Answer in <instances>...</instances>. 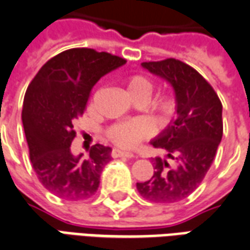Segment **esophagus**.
<instances>
[{"mask_svg": "<svg viewBox=\"0 0 250 250\" xmlns=\"http://www.w3.org/2000/svg\"><path fill=\"white\" fill-rule=\"evenodd\" d=\"M111 156H112V158H135L131 152H125V151H122V149L119 148L112 149V151H111Z\"/></svg>", "mask_w": 250, "mask_h": 250, "instance_id": "1", "label": "esophagus"}]
</instances>
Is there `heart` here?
I'll use <instances>...</instances> for the list:
<instances>
[{
	"instance_id": "b5f03b06",
	"label": "heart",
	"mask_w": 250,
	"mask_h": 250,
	"mask_svg": "<svg viewBox=\"0 0 250 250\" xmlns=\"http://www.w3.org/2000/svg\"><path fill=\"white\" fill-rule=\"evenodd\" d=\"M125 88L127 95L134 102H147V107L151 114L159 120L166 122L176 111V101L168 92H159L155 97L148 98L152 94L153 83L151 79L142 74H134L125 79ZM152 134L151 125L142 119L119 122L110 125L106 131V136L111 143L122 148H134L135 146L147 139Z\"/></svg>"
}]
</instances>
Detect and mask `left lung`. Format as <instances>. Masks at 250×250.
<instances>
[{"instance_id":"obj_1","label":"left lung","mask_w":250,"mask_h":250,"mask_svg":"<svg viewBox=\"0 0 250 250\" xmlns=\"http://www.w3.org/2000/svg\"><path fill=\"white\" fill-rule=\"evenodd\" d=\"M144 68L171 83L176 95V114L151 143L175 162L153 159V176L136 188L146 200L176 203L200 186L212 166L223 138V104L203 75L175 58L143 62Z\"/></svg>"}]
</instances>
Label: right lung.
Wrapping results in <instances>:
<instances>
[{
	"instance_id": "add662e5",
	"label": "right lung",
	"mask_w": 250,
	"mask_h": 250,
	"mask_svg": "<svg viewBox=\"0 0 250 250\" xmlns=\"http://www.w3.org/2000/svg\"><path fill=\"white\" fill-rule=\"evenodd\" d=\"M127 61L87 47L64 50L50 58L27 86L22 123L31 166L47 191L77 201L95 195L111 148L95 144L88 158L70 151L94 84Z\"/></svg>"
}]
</instances>
